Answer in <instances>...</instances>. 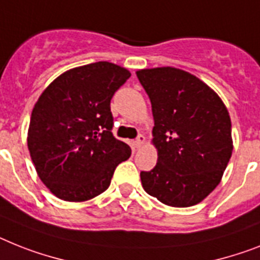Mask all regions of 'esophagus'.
Returning a JSON list of instances; mask_svg holds the SVG:
<instances>
[{
	"mask_svg": "<svg viewBox=\"0 0 260 260\" xmlns=\"http://www.w3.org/2000/svg\"><path fill=\"white\" fill-rule=\"evenodd\" d=\"M145 141H146L145 137H143L142 134H139L138 137H137V139H135V141H134V146H135V147H137V149H138V147H141V146H142L143 143H145Z\"/></svg>",
	"mask_w": 260,
	"mask_h": 260,
	"instance_id": "obj_1",
	"label": "esophagus"
}]
</instances>
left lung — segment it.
<instances>
[{"label": "left lung", "instance_id": "obj_1", "mask_svg": "<svg viewBox=\"0 0 260 260\" xmlns=\"http://www.w3.org/2000/svg\"><path fill=\"white\" fill-rule=\"evenodd\" d=\"M151 102L158 162L141 171L145 191L173 207L202 202L219 184L233 153L231 119L218 94L181 69L137 72Z\"/></svg>", "mask_w": 260, "mask_h": 260}]
</instances>
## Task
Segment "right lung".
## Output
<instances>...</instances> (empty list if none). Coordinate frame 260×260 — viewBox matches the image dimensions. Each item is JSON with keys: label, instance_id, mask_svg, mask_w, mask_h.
I'll return each mask as SVG.
<instances>
[{"label": "right lung", "instance_id": "obj_1", "mask_svg": "<svg viewBox=\"0 0 260 260\" xmlns=\"http://www.w3.org/2000/svg\"><path fill=\"white\" fill-rule=\"evenodd\" d=\"M130 76L106 61L79 66L55 78L34 105L27 147L38 177L59 199L83 202L102 194L132 155L111 133L110 111Z\"/></svg>", "mask_w": 260, "mask_h": 260}]
</instances>
